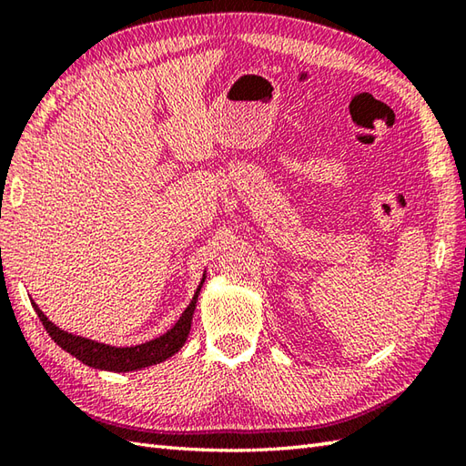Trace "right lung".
Wrapping results in <instances>:
<instances>
[{"instance_id":"obj_1","label":"right lung","mask_w":466,"mask_h":466,"mask_svg":"<svg viewBox=\"0 0 466 466\" xmlns=\"http://www.w3.org/2000/svg\"><path fill=\"white\" fill-rule=\"evenodd\" d=\"M204 280H206V272L202 274V280L198 284V289L192 296L190 304H187V309L182 312V316L177 319V322L170 330H166L162 336H157V339H152L136 346H112L106 342L86 339V336H80V334L67 332L49 320L47 316L39 310V306L34 300H32V306L35 314L39 316V320H42V324L46 326L47 334L52 336V340L57 346H62L66 352L76 356V359L84 362L86 366H92V369H97V370H110V372H132V370H142L146 366L160 364L167 360L186 344L187 334H190V329H192L196 302H198V296H200Z\"/></svg>"}]
</instances>
